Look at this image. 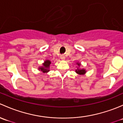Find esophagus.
Here are the masks:
<instances>
[{"mask_svg":"<svg viewBox=\"0 0 123 123\" xmlns=\"http://www.w3.org/2000/svg\"><path fill=\"white\" fill-rule=\"evenodd\" d=\"M60 59H61L62 60H64V59H65V57H64V55H62L61 56H60Z\"/></svg>","mask_w":123,"mask_h":123,"instance_id":"34e87169","label":"esophagus"}]
</instances>
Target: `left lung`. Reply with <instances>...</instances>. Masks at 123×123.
<instances>
[{"label": "left lung", "mask_w": 123, "mask_h": 123, "mask_svg": "<svg viewBox=\"0 0 123 123\" xmlns=\"http://www.w3.org/2000/svg\"><path fill=\"white\" fill-rule=\"evenodd\" d=\"M78 64L79 66L80 65V64H78ZM76 72L79 74H83L84 73H85L86 71L85 70H84V69H78V70H76Z\"/></svg>", "instance_id": "obj_1"}]
</instances>
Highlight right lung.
<instances>
[{
    "label": "right lung",
    "instance_id": "1",
    "mask_svg": "<svg viewBox=\"0 0 123 123\" xmlns=\"http://www.w3.org/2000/svg\"><path fill=\"white\" fill-rule=\"evenodd\" d=\"M50 64H51V62L49 61V60H46L43 64V66L39 68V69L42 71L43 73H47V72H49V70H49V68H50Z\"/></svg>",
    "mask_w": 123,
    "mask_h": 123
}]
</instances>
